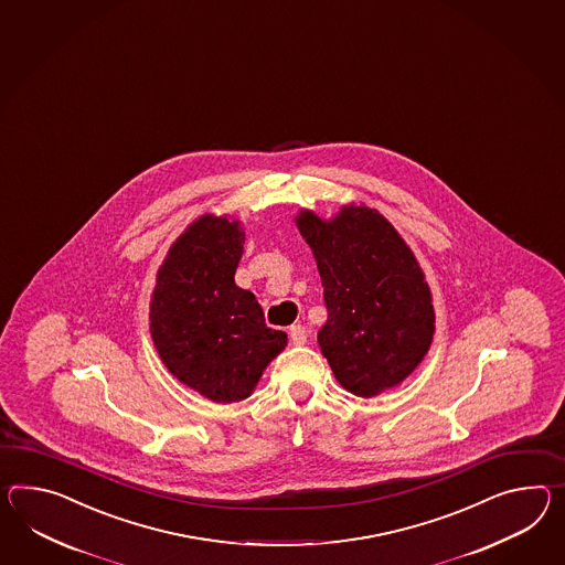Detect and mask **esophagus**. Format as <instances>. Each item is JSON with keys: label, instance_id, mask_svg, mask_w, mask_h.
<instances>
[{"label": "esophagus", "instance_id": "esophagus-1", "mask_svg": "<svg viewBox=\"0 0 565 565\" xmlns=\"http://www.w3.org/2000/svg\"><path fill=\"white\" fill-rule=\"evenodd\" d=\"M289 339H291V343L300 347V344H306L308 332H306L302 324H294V327H289Z\"/></svg>", "mask_w": 565, "mask_h": 565}]
</instances>
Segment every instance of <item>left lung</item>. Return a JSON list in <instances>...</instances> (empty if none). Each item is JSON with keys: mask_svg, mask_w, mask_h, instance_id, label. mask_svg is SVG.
<instances>
[{"mask_svg": "<svg viewBox=\"0 0 565 565\" xmlns=\"http://www.w3.org/2000/svg\"><path fill=\"white\" fill-rule=\"evenodd\" d=\"M296 226L324 288L318 344L337 382L361 398L402 384L435 334L433 294L413 248L384 214L355 202L332 218L302 207Z\"/></svg>", "mask_w": 565, "mask_h": 565, "instance_id": "left-lung-1", "label": "left lung"}]
</instances>
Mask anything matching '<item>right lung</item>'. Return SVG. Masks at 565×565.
Returning <instances> with one entry per match:
<instances>
[{"instance_id": "obj_1", "label": "right lung", "mask_w": 565, "mask_h": 565, "mask_svg": "<svg viewBox=\"0 0 565 565\" xmlns=\"http://www.w3.org/2000/svg\"><path fill=\"white\" fill-rule=\"evenodd\" d=\"M245 228L204 214L167 250L151 296V337L167 370L216 404L248 398L288 334L265 324L262 306L234 284Z\"/></svg>"}]
</instances>
